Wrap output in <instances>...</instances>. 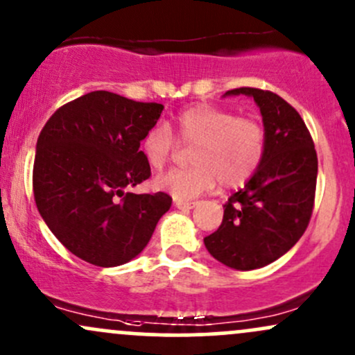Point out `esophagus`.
Returning a JSON list of instances; mask_svg holds the SVG:
<instances>
[{
    "mask_svg": "<svg viewBox=\"0 0 355 355\" xmlns=\"http://www.w3.org/2000/svg\"><path fill=\"white\" fill-rule=\"evenodd\" d=\"M196 202H185V200H175V207L182 209V210H189L196 207Z\"/></svg>",
    "mask_w": 355,
    "mask_h": 355,
    "instance_id": "esophagus-1",
    "label": "esophagus"
}]
</instances>
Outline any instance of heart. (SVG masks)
Wrapping results in <instances>:
<instances>
[{
	"label": "heart",
	"instance_id": "1",
	"mask_svg": "<svg viewBox=\"0 0 355 355\" xmlns=\"http://www.w3.org/2000/svg\"><path fill=\"white\" fill-rule=\"evenodd\" d=\"M175 137L190 151L192 166L158 175L153 185L177 200H189L209 192L220 182L224 189H237L251 180L263 163L266 131L251 116H236L231 109L196 104L175 118ZM148 165L162 170L177 151L168 128L153 126L141 141Z\"/></svg>",
	"mask_w": 355,
	"mask_h": 355
}]
</instances>
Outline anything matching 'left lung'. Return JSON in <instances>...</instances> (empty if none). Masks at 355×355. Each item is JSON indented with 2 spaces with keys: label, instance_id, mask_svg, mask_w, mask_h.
I'll return each mask as SVG.
<instances>
[{
  "label": "left lung",
  "instance_id": "obj_1",
  "mask_svg": "<svg viewBox=\"0 0 355 355\" xmlns=\"http://www.w3.org/2000/svg\"><path fill=\"white\" fill-rule=\"evenodd\" d=\"M237 94L251 96L259 106L266 151L254 177L225 202L222 224L204 244L222 264L249 271L282 258L306 231L318 158L305 121L283 97L256 87L225 92Z\"/></svg>",
  "mask_w": 355,
  "mask_h": 355
}]
</instances>
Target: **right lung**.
I'll list each match as a JSON object with an SVG mask.
<instances>
[{
	"instance_id": "obj_1",
	"label": "right lung",
	"mask_w": 355,
	"mask_h": 355,
	"mask_svg": "<svg viewBox=\"0 0 355 355\" xmlns=\"http://www.w3.org/2000/svg\"><path fill=\"white\" fill-rule=\"evenodd\" d=\"M162 111L158 103L94 91L46 121L33 163L35 204L77 258L103 268L128 263L145 249L170 209L165 192L124 193L150 178L139 145Z\"/></svg>"
}]
</instances>
